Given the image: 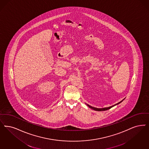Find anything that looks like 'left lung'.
I'll return each mask as SVG.
<instances>
[{
    "instance_id": "obj_1",
    "label": "left lung",
    "mask_w": 149,
    "mask_h": 149,
    "mask_svg": "<svg viewBox=\"0 0 149 149\" xmlns=\"http://www.w3.org/2000/svg\"><path fill=\"white\" fill-rule=\"evenodd\" d=\"M124 100H123L122 101H120V102H118V104H115L114 105H113V106H111V107H105V108H102V109H97V108H95V107H91V106H90L89 105H88L87 104V105L90 107V108H91V109H93V110H96V111H105V110H109V109H111V107H113L114 106H115V105H118V104H120V102H121L122 101H123Z\"/></svg>"
}]
</instances>
